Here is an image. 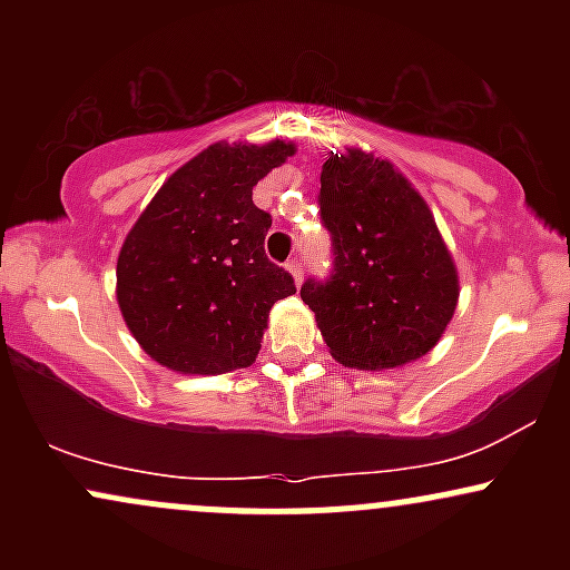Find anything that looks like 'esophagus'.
Masks as SVG:
<instances>
[{
  "label": "esophagus",
  "mask_w": 570,
  "mask_h": 570,
  "mask_svg": "<svg viewBox=\"0 0 570 570\" xmlns=\"http://www.w3.org/2000/svg\"><path fill=\"white\" fill-rule=\"evenodd\" d=\"M286 271L292 273V278H294V284H303V263H289L286 265Z\"/></svg>",
  "instance_id": "34e87169"
}]
</instances>
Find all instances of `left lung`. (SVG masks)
Instances as JSON below:
<instances>
[{
    "label": "left lung",
    "instance_id": "obj_1",
    "mask_svg": "<svg viewBox=\"0 0 570 570\" xmlns=\"http://www.w3.org/2000/svg\"><path fill=\"white\" fill-rule=\"evenodd\" d=\"M318 206L335 273L324 284L305 281L299 297L316 313L332 358L381 372L426 356L461 294L429 203L394 163L345 147L322 166Z\"/></svg>",
    "mask_w": 570,
    "mask_h": 570
}]
</instances>
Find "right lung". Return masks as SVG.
Masks as SVG:
<instances>
[{"instance_id":"right-lung-1","label":"right lung","mask_w":570,"mask_h":570,"mask_svg":"<svg viewBox=\"0 0 570 570\" xmlns=\"http://www.w3.org/2000/svg\"><path fill=\"white\" fill-rule=\"evenodd\" d=\"M292 141H217L163 181L117 257V305L149 358L181 375L254 364L278 299L294 294L265 257L271 214L252 189Z\"/></svg>"}]
</instances>
